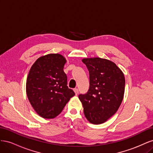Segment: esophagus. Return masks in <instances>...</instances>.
<instances>
[{
  "label": "esophagus",
  "mask_w": 153,
  "mask_h": 153,
  "mask_svg": "<svg viewBox=\"0 0 153 153\" xmlns=\"http://www.w3.org/2000/svg\"><path fill=\"white\" fill-rule=\"evenodd\" d=\"M74 91H75L76 95H77V94H78V92H79V91H78V88H75V89H74Z\"/></svg>",
  "instance_id": "obj_1"
}]
</instances>
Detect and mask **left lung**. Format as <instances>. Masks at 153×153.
<instances>
[{
	"label": "left lung",
	"instance_id": "left-lung-1",
	"mask_svg": "<svg viewBox=\"0 0 153 153\" xmlns=\"http://www.w3.org/2000/svg\"><path fill=\"white\" fill-rule=\"evenodd\" d=\"M89 73V88L78 98L90 123H103L121 105L125 87L124 74L115 64L99 57L82 59Z\"/></svg>",
	"mask_w": 153,
	"mask_h": 153
}]
</instances>
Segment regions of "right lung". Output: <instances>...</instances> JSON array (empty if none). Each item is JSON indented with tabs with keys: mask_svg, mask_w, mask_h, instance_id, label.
I'll use <instances>...</instances> for the list:
<instances>
[{
	"mask_svg": "<svg viewBox=\"0 0 153 153\" xmlns=\"http://www.w3.org/2000/svg\"><path fill=\"white\" fill-rule=\"evenodd\" d=\"M66 62L61 55L48 54L37 60L29 71L27 95L37 114L45 119L57 116L75 94L67 85Z\"/></svg>",
	"mask_w": 153,
	"mask_h": 153,
	"instance_id": "right-lung-1",
	"label": "right lung"
}]
</instances>
